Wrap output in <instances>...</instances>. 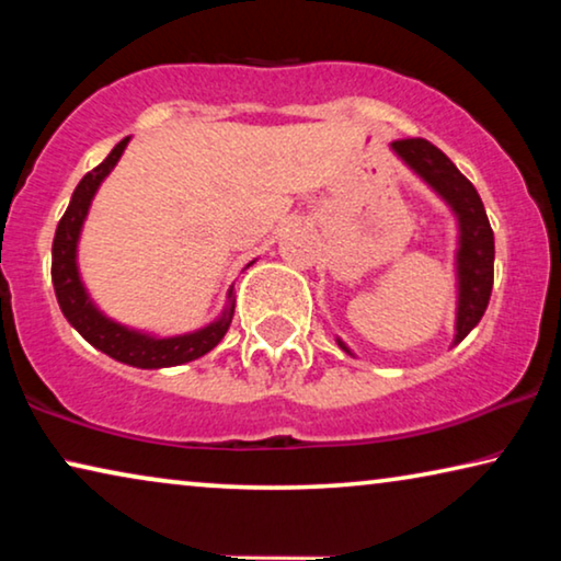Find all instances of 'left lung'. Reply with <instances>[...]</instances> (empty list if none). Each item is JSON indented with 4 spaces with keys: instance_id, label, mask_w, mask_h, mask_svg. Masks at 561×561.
I'll use <instances>...</instances> for the list:
<instances>
[{
    "instance_id": "obj_1",
    "label": "left lung",
    "mask_w": 561,
    "mask_h": 561,
    "mask_svg": "<svg viewBox=\"0 0 561 561\" xmlns=\"http://www.w3.org/2000/svg\"><path fill=\"white\" fill-rule=\"evenodd\" d=\"M390 150L419 175L426 186H432L436 196L449 206L457 217V252H455V273H457V319H455V340L459 344L474 327L480 324L482 313L488 309L490 290H493V263H495V237L490 229L485 206L480 194L470 181L457 171V165L434 148L428 140L413 137V140L390 142ZM336 344L355 355L347 344L336 340Z\"/></svg>"
}]
</instances>
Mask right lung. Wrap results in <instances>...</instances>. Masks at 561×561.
<instances>
[{"label": "right lung", "mask_w": 561, "mask_h": 561, "mask_svg": "<svg viewBox=\"0 0 561 561\" xmlns=\"http://www.w3.org/2000/svg\"><path fill=\"white\" fill-rule=\"evenodd\" d=\"M127 142L129 137L114 145L110 156H106L94 171L83 175L79 186H76L71 204H68L66 214L60 217L56 237H53L50 275L60 311H64L68 324H71L91 347L104 352V355L117 359V363L142 367V370H160V367L191 363V359L204 357L206 352L217 347V344L225 340L229 324H232L234 296L232 288H229L225 311H221V317L214 319L211 324L196 329V332L175 336H156L140 332V329H129L125 324H119V321L106 317V313L94 304V298L89 296L79 273V260H76L79 257L81 229L99 186H102V181L112 173V168L119 163ZM252 263H255V260H252Z\"/></svg>", "instance_id": "obj_1"}]
</instances>
